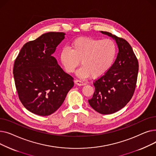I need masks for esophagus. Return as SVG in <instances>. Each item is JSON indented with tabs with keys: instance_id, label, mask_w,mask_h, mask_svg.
<instances>
[{
	"instance_id": "obj_1",
	"label": "esophagus",
	"mask_w": 156,
	"mask_h": 156,
	"mask_svg": "<svg viewBox=\"0 0 156 156\" xmlns=\"http://www.w3.org/2000/svg\"><path fill=\"white\" fill-rule=\"evenodd\" d=\"M75 83L76 85H80V86H81V85H85V83H83V81H81V80H76L75 81Z\"/></svg>"
}]
</instances>
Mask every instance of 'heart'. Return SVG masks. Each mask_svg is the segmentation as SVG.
<instances>
[{
	"mask_svg": "<svg viewBox=\"0 0 156 156\" xmlns=\"http://www.w3.org/2000/svg\"><path fill=\"white\" fill-rule=\"evenodd\" d=\"M117 45L109 38L99 39L81 37L74 40L71 48L63 47L59 59L65 71L72 73L80 64L76 75L82 78L90 75L94 79L102 77L107 73L114 62L117 55Z\"/></svg>",
	"mask_w": 156,
	"mask_h": 156,
	"instance_id": "b5f03b06",
	"label": "heart"
}]
</instances>
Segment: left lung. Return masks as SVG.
Returning <instances> with one entry per match:
<instances>
[{
    "instance_id": "8db88e82",
    "label": "left lung",
    "mask_w": 156,
    "mask_h": 156,
    "mask_svg": "<svg viewBox=\"0 0 156 156\" xmlns=\"http://www.w3.org/2000/svg\"><path fill=\"white\" fill-rule=\"evenodd\" d=\"M101 33L116 40L119 52L110 70L94 81L95 92L88 102L98 112L109 114L124 108L133 97L138 62L132 47L126 40L108 31Z\"/></svg>"
}]
</instances>
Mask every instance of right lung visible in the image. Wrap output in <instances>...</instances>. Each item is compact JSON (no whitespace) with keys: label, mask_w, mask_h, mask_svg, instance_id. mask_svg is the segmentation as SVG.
<instances>
[{"label":"right lung","mask_w":156,"mask_h":156,"mask_svg":"<svg viewBox=\"0 0 156 156\" xmlns=\"http://www.w3.org/2000/svg\"><path fill=\"white\" fill-rule=\"evenodd\" d=\"M64 35L63 32H48L30 41L14 61L19 99L27 109L39 116H48L58 109L74 86L73 78L52 56Z\"/></svg>","instance_id":"obj_1"}]
</instances>
